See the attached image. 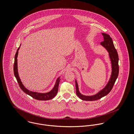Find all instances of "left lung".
Wrapping results in <instances>:
<instances>
[{
  "instance_id": "obj_1",
  "label": "left lung",
  "mask_w": 134,
  "mask_h": 134,
  "mask_svg": "<svg viewBox=\"0 0 134 134\" xmlns=\"http://www.w3.org/2000/svg\"><path fill=\"white\" fill-rule=\"evenodd\" d=\"M103 37V41L100 43L101 45L108 51L109 53V56L112 63V71L110 79L106 86L103 90L100 91L96 94L92 96H85L81 94L79 90L78 84L75 80V87H76V93L77 96L82 100L86 101H93L96 100L108 94L111 91L114 85L118 76L119 74V65H118V53L115 49L113 42L110 36L106 34L102 33Z\"/></svg>"
}]
</instances>
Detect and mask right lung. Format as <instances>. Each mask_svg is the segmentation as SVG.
Returning <instances> with one entry per match:
<instances>
[{"instance_id": "1", "label": "right lung", "mask_w": 134, "mask_h": 134, "mask_svg": "<svg viewBox=\"0 0 134 134\" xmlns=\"http://www.w3.org/2000/svg\"><path fill=\"white\" fill-rule=\"evenodd\" d=\"M20 47L18 48L17 52L15 55V61L14 64V75L15 76V77L16 78V80L18 82V83L21 89L26 94L29 95L30 96H31L32 98L39 100H47L52 99L53 97L55 96V95L57 94L58 91V88H59V84L61 79L60 77H59L57 82H55V84L53 87V88L52 89L50 92L45 93H40L35 92H31L30 90L26 89L22 84V83L21 82L20 79L19 78L18 73V68H17V57H18V51Z\"/></svg>"}]
</instances>
